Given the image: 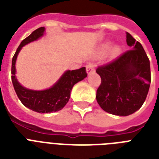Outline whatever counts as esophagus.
<instances>
[{
	"mask_svg": "<svg viewBox=\"0 0 159 159\" xmlns=\"http://www.w3.org/2000/svg\"><path fill=\"white\" fill-rule=\"evenodd\" d=\"M86 68H87V74H91L92 72H93L95 71L94 66L92 64H88L86 66Z\"/></svg>",
	"mask_w": 159,
	"mask_h": 159,
	"instance_id": "34e87169",
	"label": "esophagus"
}]
</instances>
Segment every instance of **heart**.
<instances>
[{"label":"heart","mask_w":159,"mask_h":159,"mask_svg":"<svg viewBox=\"0 0 159 159\" xmlns=\"http://www.w3.org/2000/svg\"><path fill=\"white\" fill-rule=\"evenodd\" d=\"M111 45V43L110 41H106L104 43H102L99 47V52L100 53H105L108 50L109 47ZM109 50V55L111 57H116L121 53V47L120 45H114L110 48Z\"/></svg>","instance_id":"obj_1"}]
</instances>
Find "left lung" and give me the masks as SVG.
<instances>
[{
	"mask_svg": "<svg viewBox=\"0 0 159 159\" xmlns=\"http://www.w3.org/2000/svg\"><path fill=\"white\" fill-rule=\"evenodd\" d=\"M126 43L131 50L117 59L99 67L102 78L97 101L103 111L127 116L139 110L150 87V63L143 46L126 32Z\"/></svg>",
	"mask_w": 159,
	"mask_h": 159,
	"instance_id": "left-lung-1",
	"label": "left lung"
}]
</instances>
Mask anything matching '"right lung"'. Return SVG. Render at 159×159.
I'll use <instances>...</instances> for the list:
<instances>
[{
	"mask_svg": "<svg viewBox=\"0 0 159 159\" xmlns=\"http://www.w3.org/2000/svg\"><path fill=\"white\" fill-rule=\"evenodd\" d=\"M45 33V28L40 27L33 31L31 34L20 43L12 58L11 79L19 99L24 106L38 113H52L62 110L69 101L72 87L76 83L82 81L87 74L86 67L77 70L65 71L59 79L49 88L44 90H32L23 87L16 78V63L21 48L28 43L38 40Z\"/></svg>",
	"mask_w": 159,
	"mask_h": 159,
	"instance_id": "right-lung-1",
	"label": "right lung"
}]
</instances>
